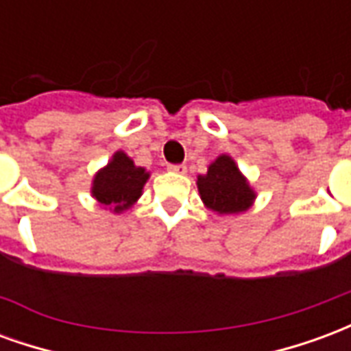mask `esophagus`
Returning <instances> with one entry per match:
<instances>
[{
  "instance_id": "obj_1",
  "label": "esophagus",
  "mask_w": 351,
  "mask_h": 351,
  "mask_svg": "<svg viewBox=\"0 0 351 351\" xmlns=\"http://www.w3.org/2000/svg\"><path fill=\"white\" fill-rule=\"evenodd\" d=\"M167 169L173 171V173H186V165L184 163H171Z\"/></svg>"
}]
</instances>
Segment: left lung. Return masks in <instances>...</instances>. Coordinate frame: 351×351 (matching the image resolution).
Segmentation results:
<instances>
[{
  "label": "left lung",
  "mask_w": 351,
  "mask_h": 351,
  "mask_svg": "<svg viewBox=\"0 0 351 351\" xmlns=\"http://www.w3.org/2000/svg\"><path fill=\"white\" fill-rule=\"evenodd\" d=\"M197 188L205 205L218 214L243 213L256 197L229 156H220L206 175L199 176Z\"/></svg>",
  "instance_id": "obj_1"
}]
</instances>
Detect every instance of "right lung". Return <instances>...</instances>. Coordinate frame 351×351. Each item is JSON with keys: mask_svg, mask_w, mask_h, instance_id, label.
I'll return each mask as SVG.
<instances>
[{"mask_svg": "<svg viewBox=\"0 0 351 351\" xmlns=\"http://www.w3.org/2000/svg\"><path fill=\"white\" fill-rule=\"evenodd\" d=\"M146 180L148 173L145 169L135 167L123 152H116L112 161L93 178L92 193L101 205L122 213L137 201Z\"/></svg>", "mask_w": 351, "mask_h": 351, "instance_id": "obj_1", "label": "right lung"}]
</instances>
